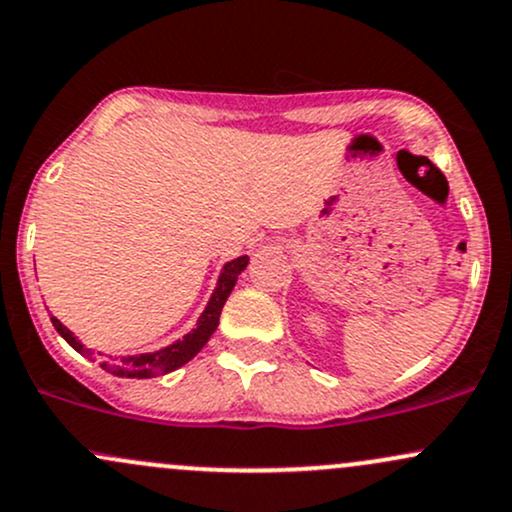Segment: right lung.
Masks as SVG:
<instances>
[{"label": "right lung", "mask_w": 512, "mask_h": 512, "mask_svg": "<svg viewBox=\"0 0 512 512\" xmlns=\"http://www.w3.org/2000/svg\"><path fill=\"white\" fill-rule=\"evenodd\" d=\"M246 263H249V256H239L222 268V275H220V280H217V287H215V292H212L203 317L198 319V326H195L188 336H183V341H176L174 346L157 350V353L132 355V358H120V360H116V363H103L101 365L103 370L113 372V375H118V377H137V380H145V377L166 375V372H174L176 367L186 365L188 360L195 358V355L200 353V348H203L205 343L210 341L212 333H215L217 324H220L222 307H225L229 292H232V287H234V283H237L239 273L246 268ZM50 321H53L57 333H60V336L65 338V341L70 343L77 353L91 358V350L84 348L82 343L72 336L70 329H65V326H62L55 317H50Z\"/></svg>", "instance_id": "obj_1"}]
</instances>
